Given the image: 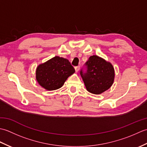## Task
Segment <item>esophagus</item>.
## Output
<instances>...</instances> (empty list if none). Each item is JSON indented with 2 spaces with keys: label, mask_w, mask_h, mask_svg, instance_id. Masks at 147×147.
<instances>
[{
  "label": "esophagus",
  "mask_w": 147,
  "mask_h": 147,
  "mask_svg": "<svg viewBox=\"0 0 147 147\" xmlns=\"http://www.w3.org/2000/svg\"><path fill=\"white\" fill-rule=\"evenodd\" d=\"M74 68H75L76 72H78L79 71V70H80V66H76Z\"/></svg>",
  "instance_id": "1"
}]
</instances>
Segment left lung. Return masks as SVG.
<instances>
[{"instance_id":"8db88e82","label":"left lung","mask_w":147,"mask_h":147,"mask_svg":"<svg viewBox=\"0 0 147 147\" xmlns=\"http://www.w3.org/2000/svg\"><path fill=\"white\" fill-rule=\"evenodd\" d=\"M85 65V71L82 68L80 75L89 92L100 94L113 84L114 69L110 62L97 55H93L90 56Z\"/></svg>"}]
</instances>
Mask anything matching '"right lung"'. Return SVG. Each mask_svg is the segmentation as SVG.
Returning <instances> with one entry per match:
<instances>
[{"mask_svg": "<svg viewBox=\"0 0 147 147\" xmlns=\"http://www.w3.org/2000/svg\"><path fill=\"white\" fill-rule=\"evenodd\" d=\"M74 72L67 59L55 56L37 67L36 78L43 88L51 91L60 88Z\"/></svg>", "mask_w": 147, "mask_h": 147, "instance_id": "right-lung-1", "label": "right lung"}]
</instances>
